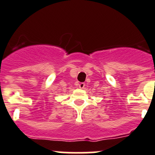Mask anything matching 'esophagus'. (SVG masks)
Segmentation results:
<instances>
[{
  "mask_svg": "<svg viewBox=\"0 0 155 155\" xmlns=\"http://www.w3.org/2000/svg\"><path fill=\"white\" fill-rule=\"evenodd\" d=\"M79 87L80 89H84V87H85V83H80L79 84Z\"/></svg>",
  "mask_w": 155,
  "mask_h": 155,
  "instance_id": "esophagus-1",
  "label": "esophagus"
}]
</instances>
